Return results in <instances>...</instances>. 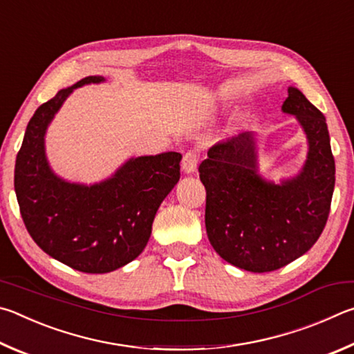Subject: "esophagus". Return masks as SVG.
I'll return each instance as SVG.
<instances>
[{
  "label": "esophagus",
  "mask_w": 354,
  "mask_h": 354,
  "mask_svg": "<svg viewBox=\"0 0 354 354\" xmlns=\"http://www.w3.org/2000/svg\"><path fill=\"white\" fill-rule=\"evenodd\" d=\"M197 163H199V153L194 151H189L183 155L182 171L187 174H193L197 169Z\"/></svg>",
  "instance_id": "34e87169"
}]
</instances>
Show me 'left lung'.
Segmentation results:
<instances>
[{"label":"left lung","mask_w":354,"mask_h":354,"mask_svg":"<svg viewBox=\"0 0 354 354\" xmlns=\"http://www.w3.org/2000/svg\"><path fill=\"white\" fill-rule=\"evenodd\" d=\"M281 110L295 116L308 141L294 177L277 183L259 174L255 132L214 145L199 166L209 243L227 263L249 272L277 270L300 258L330 214L336 166L325 116L295 86Z\"/></svg>","instance_id":"obj_1"}]
</instances>
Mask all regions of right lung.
I'll list each match as a JSON object with an SVG mask.
<instances>
[{
    "label": "right lung",
    "instance_id": "right-lung-1",
    "mask_svg": "<svg viewBox=\"0 0 354 354\" xmlns=\"http://www.w3.org/2000/svg\"><path fill=\"white\" fill-rule=\"evenodd\" d=\"M80 79L41 104L24 132L15 161V194L28 232L57 261L86 274L116 270L145 250L157 209L180 178L178 152L132 157L97 183L62 178L46 157V130Z\"/></svg>",
    "mask_w": 354,
    "mask_h": 354
}]
</instances>
